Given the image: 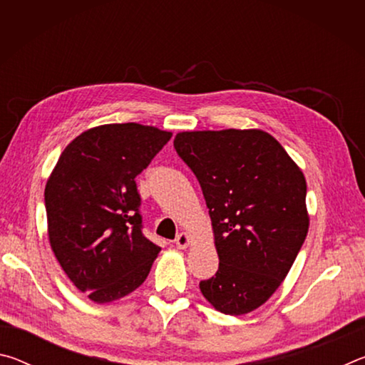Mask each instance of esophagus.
Masks as SVG:
<instances>
[{"mask_svg":"<svg viewBox=\"0 0 365 365\" xmlns=\"http://www.w3.org/2000/svg\"><path fill=\"white\" fill-rule=\"evenodd\" d=\"M175 245H177L178 250H185L190 245V237H188L187 233H180L175 238Z\"/></svg>","mask_w":365,"mask_h":365,"instance_id":"1","label":"esophagus"}]
</instances>
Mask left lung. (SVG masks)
Returning a JSON list of instances; mask_svg holds the SVG:
<instances>
[{"label": "left lung", "mask_w": 365, "mask_h": 365, "mask_svg": "<svg viewBox=\"0 0 365 365\" xmlns=\"http://www.w3.org/2000/svg\"><path fill=\"white\" fill-rule=\"evenodd\" d=\"M174 148L201 185L219 255L201 293L224 314L255 311L285 280L306 240L304 175L262 130L182 132Z\"/></svg>", "instance_id": "left-lung-1"}]
</instances>
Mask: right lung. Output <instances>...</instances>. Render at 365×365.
I'll return each instance as SVG.
<instances>
[{
	"label": "right lung",
	"mask_w": 365,
	"mask_h": 365,
	"mask_svg": "<svg viewBox=\"0 0 365 365\" xmlns=\"http://www.w3.org/2000/svg\"><path fill=\"white\" fill-rule=\"evenodd\" d=\"M170 137L133 122L90 128L67 145L48 178L49 243L91 301L119 299L150 274L160 248L143 233L135 177Z\"/></svg>",
	"instance_id": "right-lung-1"
}]
</instances>
